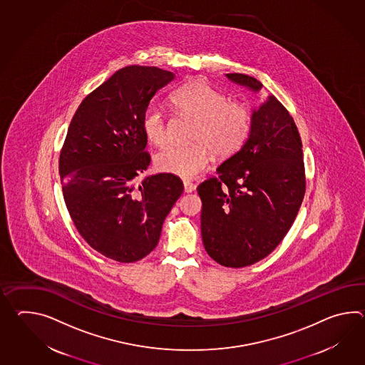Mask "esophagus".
Listing matches in <instances>:
<instances>
[{"instance_id":"obj_1","label":"esophagus","mask_w":365,"mask_h":365,"mask_svg":"<svg viewBox=\"0 0 365 365\" xmlns=\"http://www.w3.org/2000/svg\"><path fill=\"white\" fill-rule=\"evenodd\" d=\"M183 185H185V191H186V192H192L195 190V187H196L194 183L190 182V180H185Z\"/></svg>"}]
</instances>
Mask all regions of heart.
Wrapping results in <instances>:
<instances>
[{
    "mask_svg": "<svg viewBox=\"0 0 365 365\" xmlns=\"http://www.w3.org/2000/svg\"><path fill=\"white\" fill-rule=\"evenodd\" d=\"M177 113L196 120L191 145H169L155 157V166L163 171L191 178L211 161L237 153L247 141L252 128V113L242 102L229 101L227 94L204 80L180 85L169 97ZM146 140L155 146L168 141V123L158 107H148L143 116Z\"/></svg>",
    "mask_w": 365,
    "mask_h": 365,
    "instance_id": "b5f03b06",
    "label": "heart"
}]
</instances>
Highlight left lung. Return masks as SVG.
<instances>
[{
  "label": "left lung",
  "instance_id": "8db88e82",
  "mask_svg": "<svg viewBox=\"0 0 365 365\" xmlns=\"http://www.w3.org/2000/svg\"><path fill=\"white\" fill-rule=\"evenodd\" d=\"M235 83L258 93L262 83L241 73ZM300 133L274 96L252 110L245 145L217 168V177L197 186L202 202L205 252L225 267H246L266 258L283 241L305 195Z\"/></svg>",
  "mask_w": 365,
  "mask_h": 365
}]
</instances>
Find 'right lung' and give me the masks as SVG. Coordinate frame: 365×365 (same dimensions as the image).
<instances>
[{
	"mask_svg": "<svg viewBox=\"0 0 365 365\" xmlns=\"http://www.w3.org/2000/svg\"><path fill=\"white\" fill-rule=\"evenodd\" d=\"M175 74L155 66H125L78 106L60 153L68 212L82 238L110 259H143L160 241L163 224L183 192L174 174L136 183L148 169L143 116Z\"/></svg>",
	"mask_w": 365,
	"mask_h": 365,
	"instance_id": "right-lung-1",
	"label": "right lung"
}]
</instances>
